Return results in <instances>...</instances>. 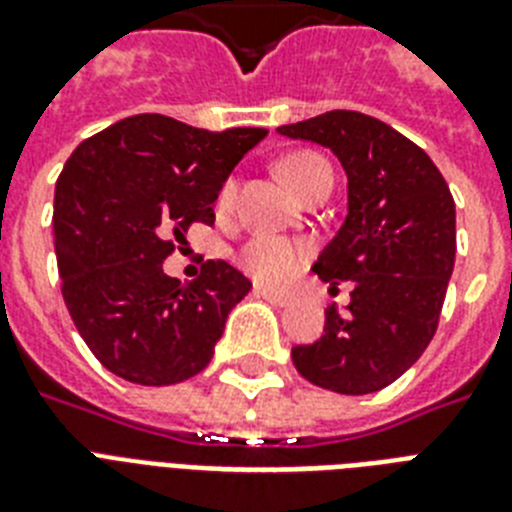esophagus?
Wrapping results in <instances>:
<instances>
[{"label": "esophagus", "instance_id": "esophagus-1", "mask_svg": "<svg viewBox=\"0 0 512 512\" xmlns=\"http://www.w3.org/2000/svg\"><path fill=\"white\" fill-rule=\"evenodd\" d=\"M255 295L263 297V300H268V303L276 305V308H284V305L292 303V295H289V292H279V289L255 287Z\"/></svg>", "mask_w": 512, "mask_h": 512}]
</instances>
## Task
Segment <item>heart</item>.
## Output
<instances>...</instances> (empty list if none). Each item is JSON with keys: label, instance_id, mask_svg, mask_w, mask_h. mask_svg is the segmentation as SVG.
<instances>
[{"label": "heart", "instance_id": "heart-1", "mask_svg": "<svg viewBox=\"0 0 512 512\" xmlns=\"http://www.w3.org/2000/svg\"><path fill=\"white\" fill-rule=\"evenodd\" d=\"M281 172H284L289 185L300 196H305V191L313 183H319L321 177L332 175L329 164L319 154H313V151H295V154H289L281 162ZM233 199H236V180L228 177L223 188H220V193H217V207L228 209L233 204ZM308 257H311V247L305 241L287 239V236H271V233H257V236H252L239 249L236 260H239L241 268L257 284L276 287V284H284L295 273H300V268L308 263Z\"/></svg>", "mask_w": 512, "mask_h": 512}]
</instances>
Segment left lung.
I'll use <instances>...</instances> for the list:
<instances>
[{
    "mask_svg": "<svg viewBox=\"0 0 512 512\" xmlns=\"http://www.w3.org/2000/svg\"><path fill=\"white\" fill-rule=\"evenodd\" d=\"M332 148L348 172V217L313 273L350 281V305L327 308L324 335L292 361L319 388L364 396L388 388L438 329L457 252L454 199L417 143L374 116L327 111L279 127Z\"/></svg>",
    "mask_w": 512,
    "mask_h": 512,
    "instance_id": "8db88e82",
    "label": "left lung"
}]
</instances>
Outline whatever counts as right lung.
Here are the masks:
<instances>
[{
	"label": "right lung",
	"instance_id": "add662e5",
	"mask_svg": "<svg viewBox=\"0 0 512 512\" xmlns=\"http://www.w3.org/2000/svg\"><path fill=\"white\" fill-rule=\"evenodd\" d=\"M265 135L138 114L68 156L52 212L60 292L108 372L175 385L212 361L228 313L252 284L225 260H207L188 284L170 279L162 263L193 223H215L225 177Z\"/></svg>",
	"mask_w": 512,
	"mask_h": 512
}]
</instances>
